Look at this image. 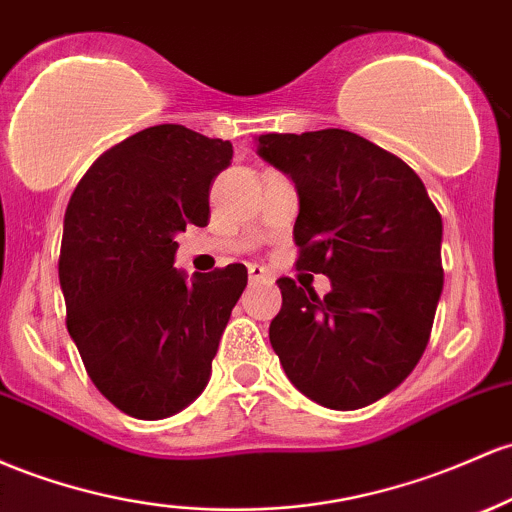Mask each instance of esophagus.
<instances>
[{"label": "esophagus", "instance_id": "34e87169", "mask_svg": "<svg viewBox=\"0 0 512 512\" xmlns=\"http://www.w3.org/2000/svg\"><path fill=\"white\" fill-rule=\"evenodd\" d=\"M247 277H250V282H272V274H269L267 269L260 265L247 267Z\"/></svg>", "mask_w": 512, "mask_h": 512}]
</instances>
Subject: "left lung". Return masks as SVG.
Here are the masks:
<instances>
[{"instance_id": "obj_1", "label": "left lung", "mask_w": 512, "mask_h": 512, "mask_svg": "<svg viewBox=\"0 0 512 512\" xmlns=\"http://www.w3.org/2000/svg\"><path fill=\"white\" fill-rule=\"evenodd\" d=\"M257 155L294 182L296 267L330 279L318 299L279 279L269 342L303 396L333 411L379 401L428 347L442 294V216L401 157L357 133H267Z\"/></svg>"}]
</instances>
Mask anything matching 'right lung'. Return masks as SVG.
I'll return each mask as SVG.
<instances>
[{
    "label": "right lung",
    "mask_w": 512,
    "mask_h": 512,
    "mask_svg": "<svg viewBox=\"0 0 512 512\" xmlns=\"http://www.w3.org/2000/svg\"><path fill=\"white\" fill-rule=\"evenodd\" d=\"M230 160V140L162 123L97 157L67 204V330L94 386L138 420L170 418L206 389L247 286L245 265L192 282L172 267L174 238L209 223L211 184Z\"/></svg>",
    "instance_id": "1"
}]
</instances>
